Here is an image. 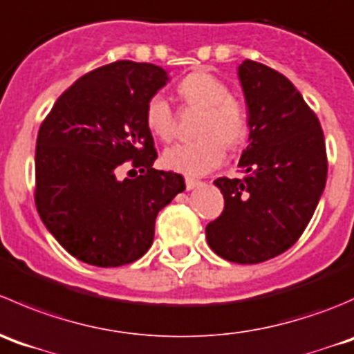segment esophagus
<instances>
[{
    "label": "esophagus",
    "instance_id": "1",
    "mask_svg": "<svg viewBox=\"0 0 354 354\" xmlns=\"http://www.w3.org/2000/svg\"><path fill=\"white\" fill-rule=\"evenodd\" d=\"M201 184H203L201 180H196V178L185 177V189H187V191H191V189L199 187V185H201Z\"/></svg>",
    "mask_w": 354,
    "mask_h": 354
}]
</instances>
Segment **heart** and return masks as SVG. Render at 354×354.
Returning a JSON list of instances; mask_svg holds the SVG:
<instances>
[{"mask_svg": "<svg viewBox=\"0 0 354 354\" xmlns=\"http://www.w3.org/2000/svg\"><path fill=\"white\" fill-rule=\"evenodd\" d=\"M177 94L187 106L201 108L194 141L177 142L163 153V165L184 176H203L216 169L229 149L244 145L250 132L248 111L239 100L230 96L229 86L206 70L187 73L178 82ZM146 127L160 141L176 136V115L165 96L156 94L145 110Z\"/></svg>", "mask_w": 354, "mask_h": 354, "instance_id": "heart-1", "label": "heart"}]
</instances>
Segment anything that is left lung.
<instances>
[{"label":"left lung","instance_id":"8db88e82","mask_svg":"<svg viewBox=\"0 0 354 354\" xmlns=\"http://www.w3.org/2000/svg\"><path fill=\"white\" fill-rule=\"evenodd\" d=\"M248 106L250 145L241 155L243 178H216L222 215L206 225L218 257L261 263L288 251L313 216L327 180L320 122L295 84L263 63L237 68Z\"/></svg>","mask_w":354,"mask_h":354}]
</instances>
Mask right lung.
<instances>
[{"mask_svg": "<svg viewBox=\"0 0 354 354\" xmlns=\"http://www.w3.org/2000/svg\"><path fill=\"white\" fill-rule=\"evenodd\" d=\"M167 82L162 66L120 59L75 80L41 124L37 212L84 263L139 260L151 248L158 212L185 189L182 176L153 169L158 155L145 122L146 104ZM125 161L142 176L120 181Z\"/></svg>", "mask_w": 354, "mask_h": 354, "instance_id": "obj_1", "label": "right lung"}]
</instances>
